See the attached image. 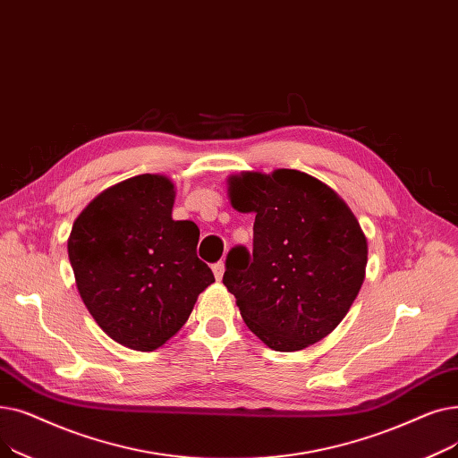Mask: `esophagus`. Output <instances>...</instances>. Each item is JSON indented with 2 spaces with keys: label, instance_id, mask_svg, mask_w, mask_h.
<instances>
[{
  "label": "esophagus",
  "instance_id": "obj_1",
  "mask_svg": "<svg viewBox=\"0 0 458 458\" xmlns=\"http://www.w3.org/2000/svg\"><path fill=\"white\" fill-rule=\"evenodd\" d=\"M212 272H214V277H216L217 281H222L224 272H225V263H224V260H220V263L212 265Z\"/></svg>",
  "mask_w": 458,
  "mask_h": 458
}]
</instances>
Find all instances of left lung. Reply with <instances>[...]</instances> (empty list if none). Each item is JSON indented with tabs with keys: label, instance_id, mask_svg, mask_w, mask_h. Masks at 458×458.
Wrapping results in <instances>:
<instances>
[{
	"label": "left lung",
	"instance_id": "8db88e82",
	"mask_svg": "<svg viewBox=\"0 0 458 458\" xmlns=\"http://www.w3.org/2000/svg\"><path fill=\"white\" fill-rule=\"evenodd\" d=\"M229 199L255 214L253 251L233 248L224 274L248 328L279 352L332 334L365 277L367 238L352 210L296 169L234 175Z\"/></svg>",
	"mask_w": 458,
	"mask_h": 458
}]
</instances>
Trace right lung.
Segmentation results:
<instances>
[{"instance_id":"1","label":"right lung","mask_w":458,"mask_h":458,"mask_svg":"<svg viewBox=\"0 0 458 458\" xmlns=\"http://www.w3.org/2000/svg\"><path fill=\"white\" fill-rule=\"evenodd\" d=\"M175 186L164 175L126 179L87 205L69 236L76 287L100 328L132 351H157L214 283L198 257L199 229L171 217Z\"/></svg>"}]
</instances>
